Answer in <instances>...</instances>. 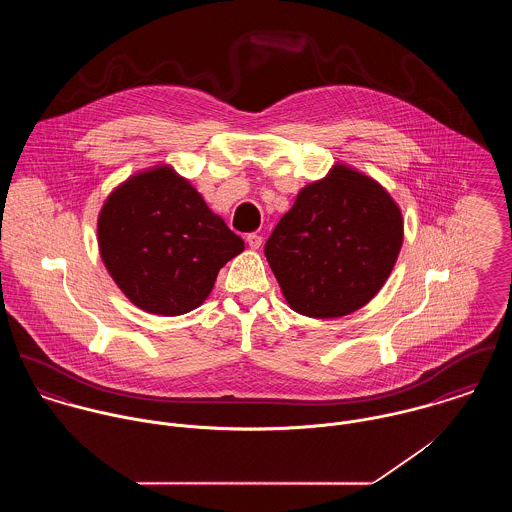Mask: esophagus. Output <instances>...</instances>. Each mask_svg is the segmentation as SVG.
I'll list each match as a JSON object with an SVG mask.
<instances>
[{
	"instance_id": "obj_1",
	"label": "esophagus",
	"mask_w": 512,
	"mask_h": 512,
	"mask_svg": "<svg viewBox=\"0 0 512 512\" xmlns=\"http://www.w3.org/2000/svg\"><path fill=\"white\" fill-rule=\"evenodd\" d=\"M246 242H248V246H250L252 250H258V248L262 246V236L256 234V232H252V234L246 236Z\"/></svg>"
}]
</instances>
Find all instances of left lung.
<instances>
[{
	"mask_svg": "<svg viewBox=\"0 0 512 512\" xmlns=\"http://www.w3.org/2000/svg\"><path fill=\"white\" fill-rule=\"evenodd\" d=\"M402 240L404 220L390 193L355 167L337 163L297 193L264 254L293 311L333 319L380 292Z\"/></svg>",
	"mask_w": 512,
	"mask_h": 512,
	"instance_id": "8db88e82",
	"label": "left lung"
}]
</instances>
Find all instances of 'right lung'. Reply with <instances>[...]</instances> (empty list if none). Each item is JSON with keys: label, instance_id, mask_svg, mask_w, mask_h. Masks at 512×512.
<instances>
[{"label": "right lung", "instance_id": "right-lung-1", "mask_svg": "<svg viewBox=\"0 0 512 512\" xmlns=\"http://www.w3.org/2000/svg\"><path fill=\"white\" fill-rule=\"evenodd\" d=\"M102 262L124 295L155 315H183L213 292L244 240L171 165L118 185L98 215Z\"/></svg>", "mask_w": 512, "mask_h": 512}]
</instances>
